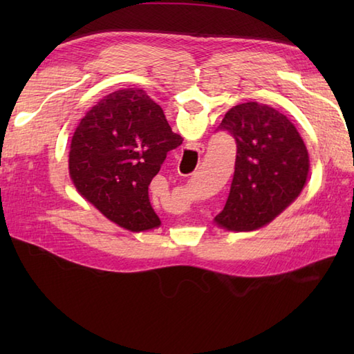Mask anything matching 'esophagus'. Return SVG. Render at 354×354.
<instances>
[{"instance_id":"obj_1","label":"esophagus","mask_w":354,"mask_h":354,"mask_svg":"<svg viewBox=\"0 0 354 354\" xmlns=\"http://www.w3.org/2000/svg\"><path fill=\"white\" fill-rule=\"evenodd\" d=\"M196 150H198V152L201 153V152H204L205 149H204V146H198V147H196Z\"/></svg>"}]
</instances>
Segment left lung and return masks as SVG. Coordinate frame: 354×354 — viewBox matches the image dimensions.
I'll return each mask as SVG.
<instances>
[{"label":"left lung","mask_w":354,"mask_h":354,"mask_svg":"<svg viewBox=\"0 0 354 354\" xmlns=\"http://www.w3.org/2000/svg\"><path fill=\"white\" fill-rule=\"evenodd\" d=\"M219 127L234 137L237 155L227 204L214 223L234 232L260 230L301 194L309 152L295 124L265 103L237 104Z\"/></svg>","instance_id":"left-lung-1"}]
</instances>
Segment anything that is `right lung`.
Listing matches in <instances>:
<instances>
[{"instance_id":"1","label":"right lung","mask_w":354,"mask_h":354,"mask_svg":"<svg viewBox=\"0 0 354 354\" xmlns=\"http://www.w3.org/2000/svg\"><path fill=\"white\" fill-rule=\"evenodd\" d=\"M183 137L146 91L111 93L86 112L73 133L68 170L82 198L132 232L161 225L149 202V185L169 150Z\"/></svg>"}]
</instances>
